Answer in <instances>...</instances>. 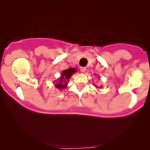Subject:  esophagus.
<instances>
[{
  "instance_id": "esophagus-1",
  "label": "esophagus",
  "mask_w": 150,
  "mask_h": 150,
  "mask_svg": "<svg viewBox=\"0 0 150 150\" xmlns=\"http://www.w3.org/2000/svg\"><path fill=\"white\" fill-rule=\"evenodd\" d=\"M80 70H81V72H85L86 70V67H80Z\"/></svg>"
}]
</instances>
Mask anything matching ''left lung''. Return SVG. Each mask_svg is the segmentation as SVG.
I'll return each instance as SVG.
<instances>
[{"instance_id":"8db88e82","label":"left lung","mask_w":150,"mask_h":150,"mask_svg":"<svg viewBox=\"0 0 150 150\" xmlns=\"http://www.w3.org/2000/svg\"><path fill=\"white\" fill-rule=\"evenodd\" d=\"M96 88H97V86H96Z\"/></svg>"}]
</instances>
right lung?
I'll return each instance as SVG.
<instances>
[{
    "label": "right lung",
    "mask_w": 150,
    "mask_h": 150,
    "mask_svg": "<svg viewBox=\"0 0 150 150\" xmlns=\"http://www.w3.org/2000/svg\"><path fill=\"white\" fill-rule=\"evenodd\" d=\"M75 72H76V68H69L63 71L59 80H57V83H55V87L59 90L65 88L67 85V81Z\"/></svg>",
    "instance_id": "right-lung-1"
}]
</instances>
